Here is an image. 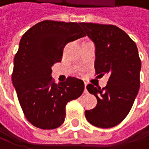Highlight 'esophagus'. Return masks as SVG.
<instances>
[{
	"instance_id": "obj_1",
	"label": "esophagus",
	"mask_w": 149,
	"mask_h": 149,
	"mask_svg": "<svg viewBox=\"0 0 149 149\" xmlns=\"http://www.w3.org/2000/svg\"><path fill=\"white\" fill-rule=\"evenodd\" d=\"M87 85H88V84H87V83H84V92H85V93L88 92V91H87V88H86Z\"/></svg>"
}]
</instances>
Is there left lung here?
<instances>
[{"label": "left lung", "mask_w": 149, "mask_h": 149, "mask_svg": "<svg viewBox=\"0 0 149 149\" xmlns=\"http://www.w3.org/2000/svg\"><path fill=\"white\" fill-rule=\"evenodd\" d=\"M95 47L96 74L109 76L105 88L87 85L97 99L95 108L85 111L88 122L111 128L130 113L140 88L142 64L136 43L123 30L111 24L80 23Z\"/></svg>", "instance_id": "left-lung-1"}]
</instances>
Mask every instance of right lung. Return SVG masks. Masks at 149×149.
<instances>
[{"label":"right lung","instance_id":"obj_1","mask_svg":"<svg viewBox=\"0 0 149 149\" xmlns=\"http://www.w3.org/2000/svg\"><path fill=\"white\" fill-rule=\"evenodd\" d=\"M79 24L42 21L29 29L19 42L13 84L25 118L37 128L60 127L65 121L67 102L84 92L81 79L69 77L56 84L51 77V66L61 62L66 43L85 36Z\"/></svg>","mask_w":149,"mask_h":149}]
</instances>
